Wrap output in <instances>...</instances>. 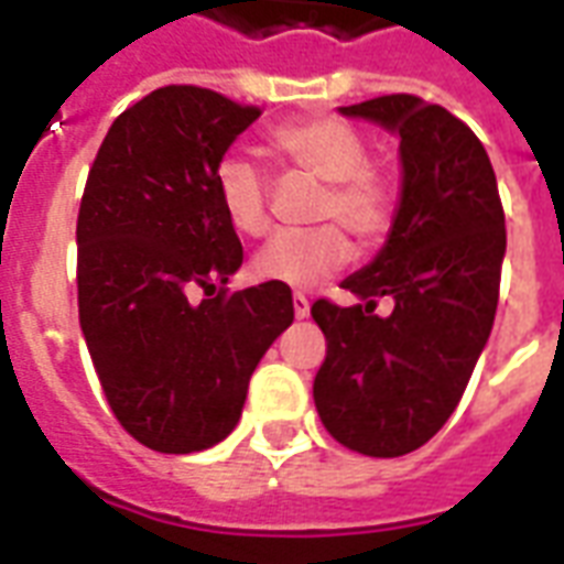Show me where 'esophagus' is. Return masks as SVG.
<instances>
[{
	"label": "esophagus",
	"mask_w": 564,
	"mask_h": 564,
	"mask_svg": "<svg viewBox=\"0 0 564 564\" xmlns=\"http://www.w3.org/2000/svg\"><path fill=\"white\" fill-rule=\"evenodd\" d=\"M293 311L299 319H305L307 314H311V302H307V295H302V293L293 295Z\"/></svg>",
	"instance_id": "34e87169"
}]
</instances>
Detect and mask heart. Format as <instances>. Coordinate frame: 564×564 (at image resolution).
Segmentation results:
<instances>
[{"label": "heart", "mask_w": 564, "mask_h": 564, "mask_svg": "<svg viewBox=\"0 0 564 564\" xmlns=\"http://www.w3.org/2000/svg\"><path fill=\"white\" fill-rule=\"evenodd\" d=\"M271 144L295 169L326 184L319 220H338L362 247L378 245L387 235L395 193L383 174L368 169L366 141L347 123L332 117L290 123L271 135ZM214 193L235 232L257 238L269 229V184L247 156L229 153L217 162ZM347 259L350 241L341 229L319 226L311 232H278L269 245L259 247L250 269L259 281L311 290L341 271Z\"/></svg>", "instance_id": "b5f03b06"}]
</instances>
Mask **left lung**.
<instances>
[{
	"mask_svg": "<svg viewBox=\"0 0 564 564\" xmlns=\"http://www.w3.org/2000/svg\"><path fill=\"white\" fill-rule=\"evenodd\" d=\"M338 111L399 139L402 184L378 257L341 283L359 302L311 307L326 335L314 404L338 444L392 459L447 423L489 341L505 210L484 144L447 108L399 93ZM383 294L390 318L373 314Z\"/></svg>",
	"mask_w": 564,
	"mask_h": 564,
	"instance_id": "8db88e82",
	"label": "left lung"
}]
</instances>
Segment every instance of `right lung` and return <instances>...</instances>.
Here are the masks:
<instances>
[{"mask_svg": "<svg viewBox=\"0 0 564 564\" xmlns=\"http://www.w3.org/2000/svg\"><path fill=\"white\" fill-rule=\"evenodd\" d=\"M257 117L214 90L160 87L111 123L80 198V332L120 425L156 453L229 437L253 368L293 323L283 283L226 290L245 250L214 172Z\"/></svg>", "mask_w": 564, "mask_h": 564, "instance_id": "right-lung-1", "label": "right lung"}]
</instances>
